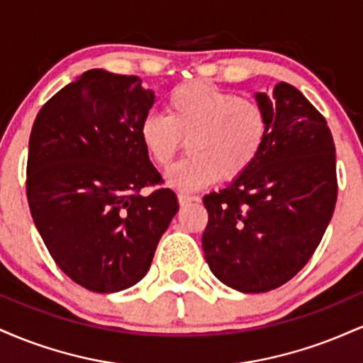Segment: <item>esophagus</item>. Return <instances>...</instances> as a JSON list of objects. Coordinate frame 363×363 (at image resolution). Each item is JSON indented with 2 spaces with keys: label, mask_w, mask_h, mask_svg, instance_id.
<instances>
[{
  "label": "esophagus",
  "mask_w": 363,
  "mask_h": 363,
  "mask_svg": "<svg viewBox=\"0 0 363 363\" xmlns=\"http://www.w3.org/2000/svg\"><path fill=\"white\" fill-rule=\"evenodd\" d=\"M177 198H179V203H181V206H186V205H189V203H198L199 201L198 196L186 193V191H179Z\"/></svg>",
  "instance_id": "1"
}]
</instances>
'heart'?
Returning a JSON list of instances; mask_svg holds the SVG:
<instances>
[{"mask_svg": "<svg viewBox=\"0 0 363 363\" xmlns=\"http://www.w3.org/2000/svg\"><path fill=\"white\" fill-rule=\"evenodd\" d=\"M165 112H148L140 136L158 167H167L186 138L187 155L167 172V182L177 189H199L220 177L242 176L268 136V118L259 104L206 82L176 86Z\"/></svg>", "mask_w": 363, "mask_h": 363, "instance_id": "obj_1", "label": "heart"}]
</instances>
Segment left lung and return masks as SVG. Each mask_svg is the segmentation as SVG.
Instances as JSON below:
<instances>
[{
	"label": "left lung",
	"mask_w": 363,
	"mask_h": 363,
	"mask_svg": "<svg viewBox=\"0 0 363 363\" xmlns=\"http://www.w3.org/2000/svg\"><path fill=\"white\" fill-rule=\"evenodd\" d=\"M268 136L256 162L203 198V251L220 281L261 294L295 277L323 239L338 198L335 141L326 119L281 82L256 94Z\"/></svg>",
	"instance_id": "1"
}]
</instances>
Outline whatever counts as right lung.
I'll list each match as a JSON object with an SVG mask.
<instances>
[{
    "mask_svg": "<svg viewBox=\"0 0 363 363\" xmlns=\"http://www.w3.org/2000/svg\"><path fill=\"white\" fill-rule=\"evenodd\" d=\"M155 95L138 77L90 69L44 104L32 126L27 199L45 247L83 289L112 294L147 274L177 213L140 136Z\"/></svg>",
    "mask_w": 363,
    "mask_h": 363,
    "instance_id": "1",
    "label": "right lung"
}]
</instances>
